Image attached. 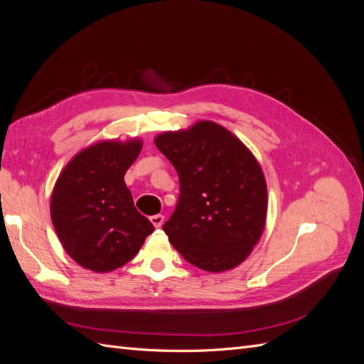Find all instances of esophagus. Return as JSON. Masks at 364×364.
Wrapping results in <instances>:
<instances>
[{
    "label": "esophagus",
    "mask_w": 364,
    "mask_h": 364,
    "mask_svg": "<svg viewBox=\"0 0 364 364\" xmlns=\"http://www.w3.org/2000/svg\"><path fill=\"white\" fill-rule=\"evenodd\" d=\"M150 222L153 223V226H155V228H161L164 225V215H161V214L153 215V217H150Z\"/></svg>",
    "instance_id": "34e87169"
}]
</instances>
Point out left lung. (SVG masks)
Listing matches in <instances>:
<instances>
[{
    "label": "left lung",
    "mask_w": 364,
    "mask_h": 364,
    "mask_svg": "<svg viewBox=\"0 0 364 364\" xmlns=\"http://www.w3.org/2000/svg\"><path fill=\"white\" fill-rule=\"evenodd\" d=\"M155 144L181 183L178 206L162 228L173 247L205 272L240 266L266 228L267 185L257 158L209 119L162 132Z\"/></svg>",
    "instance_id": "obj_1"
}]
</instances>
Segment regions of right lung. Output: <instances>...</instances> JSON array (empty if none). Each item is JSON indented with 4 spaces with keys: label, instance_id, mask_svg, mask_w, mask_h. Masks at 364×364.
Listing matches in <instances>:
<instances>
[{
    "label": "right lung",
    "instance_id": "obj_1",
    "mask_svg": "<svg viewBox=\"0 0 364 364\" xmlns=\"http://www.w3.org/2000/svg\"><path fill=\"white\" fill-rule=\"evenodd\" d=\"M142 139H102L82 149L63 167L50 202L51 222L65 252L97 273L119 269L153 232L124 182Z\"/></svg>",
    "mask_w": 364,
    "mask_h": 364
}]
</instances>
